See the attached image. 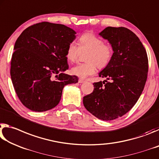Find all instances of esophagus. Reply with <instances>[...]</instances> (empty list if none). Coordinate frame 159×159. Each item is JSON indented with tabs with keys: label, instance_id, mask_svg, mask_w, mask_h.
<instances>
[{
	"label": "esophagus",
	"instance_id": "esophagus-1",
	"mask_svg": "<svg viewBox=\"0 0 159 159\" xmlns=\"http://www.w3.org/2000/svg\"><path fill=\"white\" fill-rule=\"evenodd\" d=\"M78 82H79V83H81V84H82V83H84V82H85V81H84V80H82V79H80L79 80H78Z\"/></svg>",
	"mask_w": 159,
	"mask_h": 159
}]
</instances>
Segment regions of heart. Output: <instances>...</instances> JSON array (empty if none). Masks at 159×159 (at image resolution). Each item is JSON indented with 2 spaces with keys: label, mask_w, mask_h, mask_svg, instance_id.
Masks as SVG:
<instances>
[{
  "label": "heart",
  "mask_w": 159,
  "mask_h": 159,
  "mask_svg": "<svg viewBox=\"0 0 159 159\" xmlns=\"http://www.w3.org/2000/svg\"><path fill=\"white\" fill-rule=\"evenodd\" d=\"M81 51H88L86 57L87 62L78 63L72 67V74L80 78H86L95 73L97 66L100 69L105 68L113 57V51L108 44L104 43L101 38L92 33H85L79 39V46L75 42L69 43L66 49V58L74 62Z\"/></svg>",
  "instance_id": "1"
}]
</instances>
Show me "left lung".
I'll return each instance as SVG.
<instances>
[{
    "label": "left lung",
    "instance_id": "left-lung-1",
    "mask_svg": "<svg viewBox=\"0 0 159 159\" xmlns=\"http://www.w3.org/2000/svg\"><path fill=\"white\" fill-rule=\"evenodd\" d=\"M98 34L110 43L113 57L98 73L106 80L93 83L94 89L84 97L83 104L97 118L108 121L124 116L137 103L144 88L149 66L147 51L131 30L108 27Z\"/></svg>",
    "mask_w": 159,
    "mask_h": 159
}]
</instances>
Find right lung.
<instances>
[{
  "instance_id": "obj_1",
  "label": "right lung",
  "mask_w": 159,
  "mask_h": 159,
  "mask_svg": "<svg viewBox=\"0 0 159 159\" xmlns=\"http://www.w3.org/2000/svg\"><path fill=\"white\" fill-rule=\"evenodd\" d=\"M76 32L67 26L43 22L23 31L14 46L10 76L15 92L25 107L43 112L60 102L65 86L78 77L68 69L66 49Z\"/></svg>"
}]
</instances>
